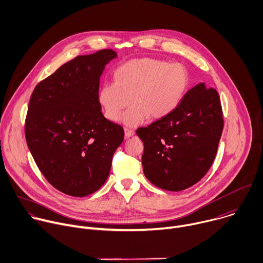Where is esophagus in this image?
Masks as SVG:
<instances>
[{"label":"esophagus","instance_id":"34e87169","mask_svg":"<svg viewBox=\"0 0 263 263\" xmlns=\"http://www.w3.org/2000/svg\"><path fill=\"white\" fill-rule=\"evenodd\" d=\"M134 135H135V132H134L133 129H129V128H124V136H125V138H126V139L134 137Z\"/></svg>","mask_w":263,"mask_h":263}]
</instances>
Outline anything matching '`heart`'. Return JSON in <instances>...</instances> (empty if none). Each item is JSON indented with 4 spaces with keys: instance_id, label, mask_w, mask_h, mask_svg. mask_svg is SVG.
Wrapping results in <instances>:
<instances>
[{
    "instance_id": "1",
    "label": "heart",
    "mask_w": 263,
    "mask_h": 263,
    "mask_svg": "<svg viewBox=\"0 0 263 263\" xmlns=\"http://www.w3.org/2000/svg\"><path fill=\"white\" fill-rule=\"evenodd\" d=\"M190 72L178 62L168 63L154 58L129 60L113 73L114 83L103 84L97 101L107 119L136 126L148 117L160 120L170 115L182 101L189 86Z\"/></svg>"
}]
</instances>
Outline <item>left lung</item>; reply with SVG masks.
Wrapping results in <instances>:
<instances>
[{
  "mask_svg": "<svg viewBox=\"0 0 263 263\" xmlns=\"http://www.w3.org/2000/svg\"><path fill=\"white\" fill-rule=\"evenodd\" d=\"M224 126L218 92L200 83L167 117L137 130L143 141V171L155 186L179 192L211 168Z\"/></svg>",
  "mask_w": 263,
  "mask_h": 263,
  "instance_id": "8db88e82",
  "label": "left lung"
}]
</instances>
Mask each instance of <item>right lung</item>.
I'll use <instances>...</instances> for the list:
<instances>
[{
  "label": "right lung",
  "instance_id": "obj_1",
  "mask_svg": "<svg viewBox=\"0 0 263 263\" xmlns=\"http://www.w3.org/2000/svg\"><path fill=\"white\" fill-rule=\"evenodd\" d=\"M112 49L78 56L34 89L26 119V140L47 181L60 192L85 197L109 177L113 154L124 139L122 126L109 121L97 101Z\"/></svg>",
  "mask_w": 263,
  "mask_h": 263
}]
</instances>
